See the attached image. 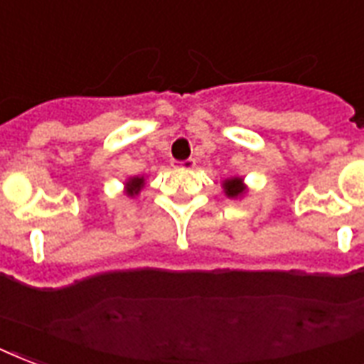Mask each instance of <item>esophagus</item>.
Here are the masks:
<instances>
[{
    "mask_svg": "<svg viewBox=\"0 0 364 364\" xmlns=\"http://www.w3.org/2000/svg\"><path fill=\"white\" fill-rule=\"evenodd\" d=\"M174 166H178V168H193L196 166V159H186V161H176Z\"/></svg>",
    "mask_w": 364,
    "mask_h": 364,
    "instance_id": "34e87169",
    "label": "esophagus"
}]
</instances>
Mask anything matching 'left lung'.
Instances as JSON below:
<instances>
[{"instance_id": "8db88e82", "label": "left lung", "mask_w": 364, "mask_h": 364, "mask_svg": "<svg viewBox=\"0 0 364 364\" xmlns=\"http://www.w3.org/2000/svg\"><path fill=\"white\" fill-rule=\"evenodd\" d=\"M223 188H224V193L228 196V198L236 199V198H242L245 192H247V186L244 184V178H228L223 182Z\"/></svg>"}]
</instances>
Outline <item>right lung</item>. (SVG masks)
Returning a JSON list of instances; mask_svg holds the SVG:
<instances>
[{
  "label": "right lung",
  "mask_w": 364,
  "mask_h": 364,
  "mask_svg": "<svg viewBox=\"0 0 364 364\" xmlns=\"http://www.w3.org/2000/svg\"><path fill=\"white\" fill-rule=\"evenodd\" d=\"M146 184V178L144 176H134V178L127 180V186H124V193L134 198V196H138L141 192V188Z\"/></svg>",
  "instance_id": "obj_1"
}]
</instances>
